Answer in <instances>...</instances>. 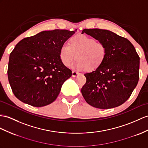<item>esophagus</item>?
<instances>
[{"label": "esophagus", "instance_id": "34e87169", "mask_svg": "<svg viewBox=\"0 0 148 148\" xmlns=\"http://www.w3.org/2000/svg\"><path fill=\"white\" fill-rule=\"evenodd\" d=\"M78 74H79V73H78V72H77V71H72V77H77Z\"/></svg>", "mask_w": 148, "mask_h": 148}]
</instances>
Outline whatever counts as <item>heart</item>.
I'll use <instances>...</instances> for the list:
<instances>
[{
	"instance_id": "b5f03b06",
	"label": "heart",
	"mask_w": 148,
	"mask_h": 148,
	"mask_svg": "<svg viewBox=\"0 0 148 148\" xmlns=\"http://www.w3.org/2000/svg\"><path fill=\"white\" fill-rule=\"evenodd\" d=\"M75 56L77 59L71 63L72 68L93 70L104 62L107 48L102 42L84 34H78L70 39L69 45L64 43L60 49V58L64 65H68Z\"/></svg>"
}]
</instances>
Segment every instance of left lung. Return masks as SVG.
Masks as SVG:
<instances>
[{"instance_id": "left-lung-1", "label": "left lung", "mask_w": 148, "mask_h": 148, "mask_svg": "<svg viewBox=\"0 0 148 148\" xmlns=\"http://www.w3.org/2000/svg\"><path fill=\"white\" fill-rule=\"evenodd\" d=\"M86 33L107 48L102 64L85 73L86 84L81 92L89 105L108 109L122 105L131 96L139 81V56L127 39L100 29H85Z\"/></svg>"}]
</instances>
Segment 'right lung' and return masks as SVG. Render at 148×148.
Listing matches in <instances>:
<instances>
[{"label":"right lung","instance_id":"1","mask_svg":"<svg viewBox=\"0 0 148 148\" xmlns=\"http://www.w3.org/2000/svg\"><path fill=\"white\" fill-rule=\"evenodd\" d=\"M75 31H43L24 38L10 53L8 79L17 98L33 107H43L56 99L72 72L62 63L60 47Z\"/></svg>","mask_w":148,"mask_h":148}]
</instances>
